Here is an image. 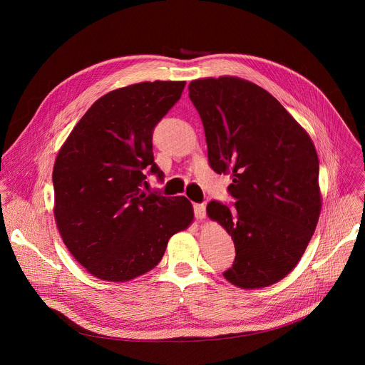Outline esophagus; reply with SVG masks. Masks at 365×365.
I'll return each mask as SVG.
<instances>
[{
    "instance_id": "obj_1",
    "label": "esophagus",
    "mask_w": 365,
    "mask_h": 365,
    "mask_svg": "<svg viewBox=\"0 0 365 365\" xmlns=\"http://www.w3.org/2000/svg\"><path fill=\"white\" fill-rule=\"evenodd\" d=\"M193 212H195L196 220H199V221H202V220L206 218V207H205V205L195 203V205H193Z\"/></svg>"
}]
</instances>
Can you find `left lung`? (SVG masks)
<instances>
[{"label":"left lung","instance_id":"1","mask_svg":"<svg viewBox=\"0 0 365 365\" xmlns=\"http://www.w3.org/2000/svg\"><path fill=\"white\" fill-rule=\"evenodd\" d=\"M217 173L231 175L235 210L221 202L206 212L235 245L224 277L241 289L284 279L299 263L319 221V160L306 130L266 89L237 76L189 83Z\"/></svg>","mask_w":365,"mask_h":365}]
</instances>
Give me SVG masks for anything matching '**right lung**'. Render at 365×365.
<instances>
[{"mask_svg": "<svg viewBox=\"0 0 365 365\" xmlns=\"http://www.w3.org/2000/svg\"><path fill=\"white\" fill-rule=\"evenodd\" d=\"M185 81L114 89L85 113L53 166L55 221L76 262L96 279L128 282L160 263L172 235L193 221L185 196L141 190L153 130L182 96Z\"/></svg>", "mask_w": 365, "mask_h": 365, "instance_id": "obj_1", "label": "right lung"}]
</instances>
